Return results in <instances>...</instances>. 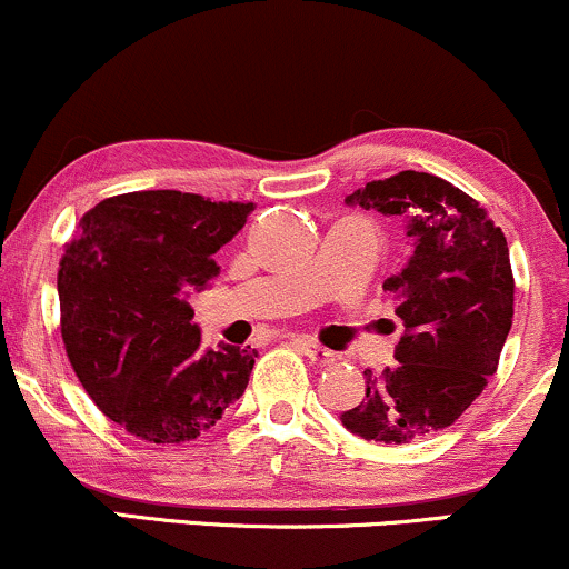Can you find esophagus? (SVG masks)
Listing matches in <instances>:
<instances>
[{
  "instance_id": "obj_1",
  "label": "esophagus",
  "mask_w": 569,
  "mask_h": 569,
  "mask_svg": "<svg viewBox=\"0 0 569 569\" xmlns=\"http://www.w3.org/2000/svg\"><path fill=\"white\" fill-rule=\"evenodd\" d=\"M299 348H302V352H305L307 358H310L312 363H321V367L337 361V352L321 348V345L312 342V339H299Z\"/></svg>"
}]
</instances>
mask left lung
I'll list each match as a JSON object with an SVG mask.
<instances>
[{
  "instance_id": "1",
  "label": "left lung",
  "mask_w": 569,
  "mask_h": 569,
  "mask_svg": "<svg viewBox=\"0 0 569 569\" xmlns=\"http://www.w3.org/2000/svg\"><path fill=\"white\" fill-rule=\"evenodd\" d=\"M348 206L407 219L409 262L382 283L403 335L396 367L367 369V396L342 426L367 441L407 443L449 428L498 371L513 321L506 234L471 194L433 173L401 171L369 181Z\"/></svg>"
}]
</instances>
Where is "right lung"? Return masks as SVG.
I'll list each match as a JSON object with an SVG mask.
<instances>
[{"mask_svg":"<svg viewBox=\"0 0 569 569\" xmlns=\"http://www.w3.org/2000/svg\"><path fill=\"white\" fill-rule=\"evenodd\" d=\"M251 211L143 189L98 202L67 243L58 297L69 361L96 407L136 439H198L243 396L257 350H200L187 293L219 276L213 253Z\"/></svg>","mask_w":569,"mask_h":569,"instance_id":"right-lung-1","label":"right lung"}]
</instances>
